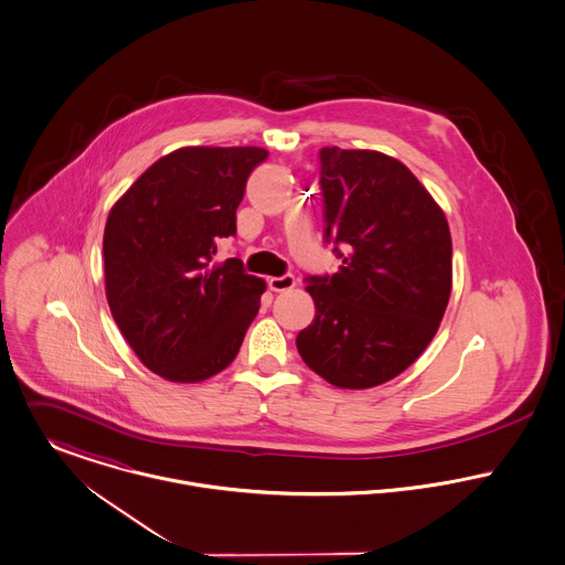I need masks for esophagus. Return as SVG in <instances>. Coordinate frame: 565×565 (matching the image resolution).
Returning a JSON list of instances; mask_svg holds the SVG:
<instances>
[{
    "mask_svg": "<svg viewBox=\"0 0 565 565\" xmlns=\"http://www.w3.org/2000/svg\"><path fill=\"white\" fill-rule=\"evenodd\" d=\"M267 285H269V289H271V291L280 294V291H289V289H294V287H296V278H294L291 274H285V276H271V278H267Z\"/></svg>",
    "mask_w": 565,
    "mask_h": 565,
    "instance_id": "obj_1",
    "label": "esophagus"
}]
</instances>
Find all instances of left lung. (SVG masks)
<instances>
[{
  "label": "left lung",
  "instance_id": "left-lung-1",
  "mask_svg": "<svg viewBox=\"0 0 565 565\" xmlns=\"http://www.w3.org/2000/svg\"><path fill=\"white\" fill-rule=\"evenodd\" d=\"M320 159L326 239L343 247V263L330 278H309L316 318L296 345L326 383L370 390L433 341L452 291L450 228L398 159L337 146Z\"/></svg>",
  "mask_w": 565,
  "mask_h": 565
}]
</instances>
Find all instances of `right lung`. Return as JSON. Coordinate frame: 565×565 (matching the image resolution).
Instances as JSON below:
<instances>
[{
	"label": "right lung",
	"mask_w": 565,
	"mask_h": 565,
	"mask_svg": "<svg viewBox=\"0 0 565 565\" xmlns=\"http://www.w3.org/2000/svg\"><path fill=\"white\" fill-rule=\"evenodd\" d=\"M267 150L178 148L150 164L113 204L104 228V285L113 320L139 361L169 383L226 370L265 280L239 258L213 260L237 233V206Z\"/></svg>",
	"instance_id": "1"
}]
</instances>
